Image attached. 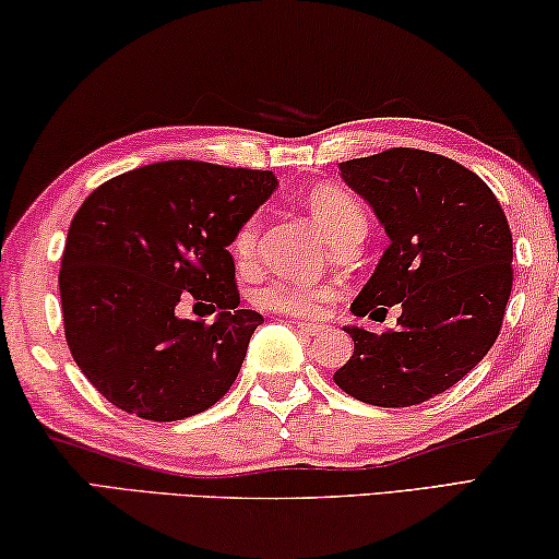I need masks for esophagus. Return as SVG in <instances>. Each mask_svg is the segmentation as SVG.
Listing matches in <instances>:
<instances>
[{
  "mask_svg": "<svg viewBox=\"0 0 559 559\" xmlns=\"http://www.w3.org/2000/svg\"><path fill=\"white\" fill-rule=\"evenodd\" d=\"M294 323L300 333H306V335H318L323 331V325L321 323H308V321H290Z\"/></svg>",
  "mask_w": 559,
  "mask_h": 559,
  "instance_id": "obj_1",
  "label": "esophagus"
}]
</instances>
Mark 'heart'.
<instances>
[{"label":"heart","mask_w":559,"mask_h":559,"mask_svg":"<svg viewBox=\"0 0 559 559\" xmlns=\"http://www.w3.org/2000/svg\"><path fill=\"white\" fill-rule=\"evenodd\" d=\"M306 203L331 243H338L341 238L348 236H362L366 211H362L360 201L353 193L338 189V186H318L308 193ZM255 243H259V216L248 218L234 236L231 253L238 265H248L253 261ZM328 298H333V288L325 286V283L276 281L255 294L259 306L288 316H318L323 311Z\"/></svg>","instance_id":"heart-1"}]
</instances>
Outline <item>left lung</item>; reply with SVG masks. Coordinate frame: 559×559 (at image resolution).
<instances>
[{
	"label": "left lung",
	"instance_id": "left-lung-1",
	"mask_svg": "<svg viewBox=\"0 0 559 559\" xmlns=\"http://www.w3.org/2000/svg\"><path fill=\"white\" fill-rule=\"evenodd\" d=\"M338 168L391 241L350 311L401 304L403 313L380 335L345 325L356 348L333 380L370 405L425 403L471 373L498 338L512 290L508 218L480 176L440 154L388 148Z\"/></svg>",
	"mask_w": 559,
	"mask_h": 559
}]
</instances>
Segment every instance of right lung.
Returning <instances> with one entry per match:
<instances>
[{"label":"right lung","instance_id":"add662e5","mask_svg":"<svg viewBox=\"0 0 559 559\" xmlns=\"http://www.w3.org/2000/svg\"><path fill=\"white\" fill-rule=\"evenodd\" d=\"M273 171L158 162L102 183L76 211L59 271L64 335L111 405L171 423L209 411L263 316L238 308L234 236L276 191ZM183 299L214 324L175 313Z\"/></svg>","mask_w":559,"mask_h":559}]
</instances>
